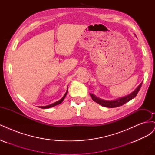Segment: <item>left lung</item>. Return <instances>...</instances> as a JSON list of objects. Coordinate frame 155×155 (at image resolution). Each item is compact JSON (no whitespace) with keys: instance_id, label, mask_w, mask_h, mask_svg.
I'll return each instance as SVG.
<instances>
[{"instance_id":"8db88e82","label":"left lung","mask_w":155,"mask_h":155,"mask_svg":"<svg viewBox=\"0 0 155 155\" xmlns=\"http://www.w3.org/2000/svg\"><path fill=\"white\" fill-rule=\"evenodd\" d=\"M142 85V82L140 84L139 86L137 88H136L133 92L129 94V95L124 96V97H121L118 98V99L113 100H102V99H101V98L96 97L94 94H91V93L90 94V95L92 97V99L94 101H96V103H97L98 104H100L102 106L108 107V108L118 107L123 105L124 104H126V103H127L130 100H133L134 97H135L137 95L138 92H139L140 88H141Z\"/></svg>"}]
</instances>
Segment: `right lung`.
Returning <instances> with one entry per match:
<instances>
[{
    "instance_id": "right-lung-1",
    "label": "right lung",
    "mask_w": 155,
    "mask_h": 155,
    "mask_svg": "<svg viewBox=\"0 0 155 155\" xmlns=\"http://www.w3.org/2000/svg\"><path fill=\"white\" fill-rule=\"evenodd\" d=\"M67 92H68V87H67V91L66 93L64 94V96H63V97L61 98V99L59 100V101H56V102L54 103V104H51L49 105H46V106H41V107H39L41 108V109H48V108L52 107H54V106H55V105H59V104H61V103L63 102V101L64 100V97H66Z\"/></svg>"
}]
</instances>
